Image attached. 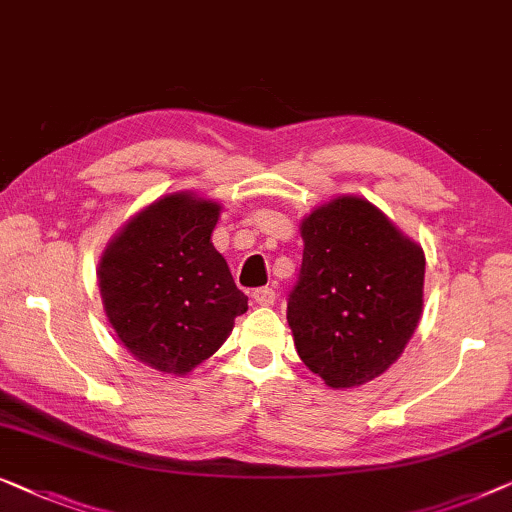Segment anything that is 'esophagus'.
<instances>
[{"label": "esophagus", "mask_w": 512, "mask_h": 512, "mask_svg": "<svg viewBox=\"0 0 512 512\" xmlns=\"http://www.w3.org/2000/svg\"><path fill=\"white\" fill-rule=\"evenodd\" d=\"M253 299L259 306H271L273 301H276V290H273V287H257L253 292Z\"/></svg>", "instance_id": "esophagus-1"}]
</instances>
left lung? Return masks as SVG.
I'll list each match as a JSON object with an SVG mask.
<instances>
[{
    "instance_id": "obj_1",
    "label": "left lung",
    "mask_w": 512,
    "mask_h": 512,
    "mask_svg": "<svg viewBox=\"0 0 512 512\" xmlns=\"http://www.w3.org/2000/svg\"><path fill=\"white\" fill-rule=\"evenodd\" d=\"M301 236L287 297L301 362L336 390L369 383L397 362L420 320L422 248L359 197L315 208Z\"/></svg>"
}]
</instances>
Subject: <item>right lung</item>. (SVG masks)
I'll use <instances>...</instances> for the list:
<instances>
[{
    "instance_id": "add662e5",
    "label": "right lung",
    "mask_w": 512,
    "mask_h": 512,
    "mask_svg": "<svg viewBox=\"0 0 512 512\" xmlns=\"http://www.w3.org/2000/svg\"><path fill=\"white\" fill-rule=\"evenodd\" d=\"M218 215L215 201L169 194L129 220L99 262L115 334L157 371H192L248 311V297L211 243Z\"/></svg>"
}]
</instances>
